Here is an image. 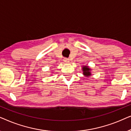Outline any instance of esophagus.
<instances>
[{"instance_id": "esophagus-1", "label": "esophagus", "mask_w": 131, "mask_h": 131, "mask_svg": "<svg viewBox=\"0 0 131 131\" xmlns=\"http://www.w3.org/2000/svg\"><path fill=\"white\" fill-rule=\"evenodd\" d=\"M64 61L65 62H69V60L68 58H64Z\"/></svg>"}]
</instances>
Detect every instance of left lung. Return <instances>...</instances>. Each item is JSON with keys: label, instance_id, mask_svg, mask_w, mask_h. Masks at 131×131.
I'll use <instances>...</instances> for the list:
<instances>
[{"label": "left lung", "instance_id": "left-lung-1", "mask_svg": "<svg viewBox=\"0 0 131 131\" xmlns=\"http://www.w3.org/2000/svg\"><path fill=\"white\" fill-rule=\"evenodd\" d=\"M82 69L83 71V74L86 78H89L92 75L91 74V69L88 66H83Z\"/></svg>", "mask_w": 131, "mask_h": 131}]
</instances>
